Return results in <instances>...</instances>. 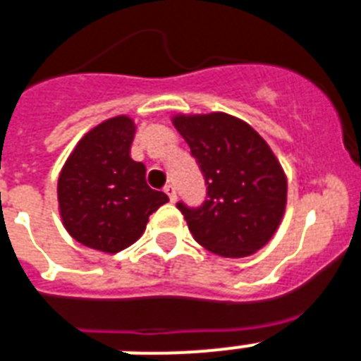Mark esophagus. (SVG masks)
Returning a JSON list of instances; mask_svg holds the SVG:
<instances>
[{"mask_svg":"<svg viewBox=\"0 0 361 361\" xmlns=\"http://www.w3.org/2000/svg\"><path fill=\"white\" fill-rule=\"evenodd\" d=\"M165 192L169 195L171 202H176V198H178V192H176V187L172 185V183H169V185L165 187Z\"/></svg>","mask_w":361,"mask_h":361,"instance_id":"obj_1","label":"esophagus"}]
</instances>
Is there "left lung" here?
Masks as SVG:
<instances>
[{
    "label": "left lung",
    "instance_id": "1",
    "mask_svg": "<svg viewBox=\"0 0 361 361\" xmlns=\"http://www.w3.org/2000/svg\"><path fill=\"white\" fill-rule=\"evenodd\" d=\"M172 122L207 185L202 206L176 204L196 243L224 257L265 247L287 200L286 174L269 145L247 122L224 113L178 114Z\"/></svg>",
    "mask_w": 361,
    "mask_h": 361
}]
</instances>
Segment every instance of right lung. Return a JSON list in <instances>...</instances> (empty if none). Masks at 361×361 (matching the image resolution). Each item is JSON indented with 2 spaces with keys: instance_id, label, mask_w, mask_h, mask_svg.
<instances>
[{
  "instance_id": "add662e5",
  "label": "right lung",
  "mask_w": 361,
  "mask_h": 361,
  "mask_svg": "<svg viewBox=\"0 0 361 361\" xmlns=\"http://www.w3.org/2000/svg\"><path fill=\"white\" fill-rule=\"evenodd\" d=\"M133 120L114 116L90 130L64 163L57 183L63 224L75 241L99 252L124 250L148 216L169 202L146 183V166L131 159Z\"/></svg>"
}]
</instances>
